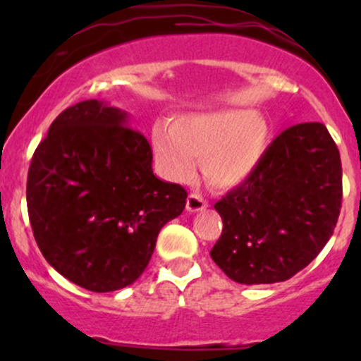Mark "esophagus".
I'll return each instance as SVG.
<instances>
[{
  "instance_id": "esophagus-1",
  "label": "esophagus",
  "mask_w": 361,
  "mask_h": 361,
  "mask_svg": "<svg viewBox=\"0 0 361 361\" xmlns=\"http://www.w3.org/2000/svg\"><path fill=\"white\" fill-rule=\"evenodd\" d=\"M207 207V202L204 201L202 195L199 194H190L187 197V211H190V213H197V211H202Z\"/></svg>"
}]
</instances>
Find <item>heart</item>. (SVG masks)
<instances>
[{"mask_svg": "<svg viewBox=\"0 0 361 361\" xmlns=\"http://www.w3.org/2000/svg\"><path fill=\"white\" fill-rule=\"evenodd\" d=\"M269 143L267 118L243 108L181 115L152 133L155 159L167 178L188 181L197 159L206 181L218 190L245 183L260 166Z\"/></svg>", "mask_w": 361, "mask_h": 361, "instance_id": "heart-1", "label": "heart"}]
</instances>
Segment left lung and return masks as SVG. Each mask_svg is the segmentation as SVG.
I'll list each match as a JSON object with an SVG mask.
<instances>
[{
    "label": "left lung",
    "instance_id": "8db88e82",
    "mask_svg": "<svg viewBox=\"0 0 361 361\" xmlns=\"http://www.w3.org/2000/svg\"><path fill=\"white\" fill-rule=\"evenodd\" d=\"M342 202L341 155L326 127L283 130L260 166L214 209L224 220L214 264L241 285L286 281L332 238Z\"/></svg>",
    "mask_w": 361,
    "mask_h": 361
}]
</instances>
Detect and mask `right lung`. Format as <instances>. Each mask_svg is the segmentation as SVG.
I'll use <instances>...</instances> for the list:
<instances>
[{
	"label": "right lung",
	"instance_id": "1",
	"mask_svg": "<svg viewBox=\"0 0 361 361\" xmlns=\"http://www.w3.org/2000/svg\"><path fill=\"white\" fill-rule=\"evenodd\" d=\"M104 101L69 106L50 126L27 173L36 245L59 274L90 292L133 285L160 228L180 216L187 192L159 180L147 137Z\"/></svg>",
	"mask_w": 361,
	"mask_h": 361
}]
</instances>
